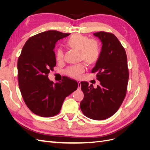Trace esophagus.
Wrapping results in <instances>:
<instances>
[{"mask_svg": "<svg viewBox=\"0 0 150 150\" xmlns=\"http://www.w3.org/2000/svg\"><path fill=\"white\" fill-rule=\"evenodd\" d=\"M81 83H80V82H78V89H81Z\"/></svg>", "mask_w": 150, "mask_h": 150, "instance_id": "obj_1", "label": "esophagus"}]
</instances>
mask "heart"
Instances as JSON below:
<instances>
[{
    "label": "heart",
    "instance_id": "b5f03b06",
    "mask_svg": "<svg viewBox=\"0 0 150 150\" xmlns=\"http://www.w3.org/2000/svg\"><path fill=\"white\" fill-rule=\"evenodd\" d=\"M66 46L75 51H79L80 61H83L86 64L94 65L99 60L101 55V46L96 39H89L88 36L80 34L72 35L66 41ZM64 54L61 49L56 52V60L60 62L63 59ZM85 71L83 64L70 66L66 71V74L74 78H79L80 75Z\"/></svg>",
    "mask_w": 150,
    "mask_h": 150
}]
</instances>
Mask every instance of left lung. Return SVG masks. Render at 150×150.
Masks as SVG:
<instances>
[{"label":"left lung","instance_id":"obj_1","mask_svg":"<svg viewBox=\"0 0 150 150\" xmlns=\"http://www.w3.org/2000/svg\"><path fill=\"white\" fill-rule=\"evenodd\" d=\"M103 44L101 55L92 72H96L100 84L94 88L93 84L81 82L84 98L80 108L83 114L90 119L103 120L118 110L126 96L129 71L127 56L116 36L110 33H94Z\"/></svg>","mask_w":150,"mask_h":150}]
</instances>
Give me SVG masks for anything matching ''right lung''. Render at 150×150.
<instances>
[{
	"label": "right lung",
	"mask_w": 150,
	"mask_h": 150,
	"mask_svg": "<svg viewBox=\"0 0 150 150\" xmlns=\"http://www.w3.org/2000/svg\"><path fill=\"white\" fill-rule=\"evenodd\" d=\"M69 34L47 30L32 36L25 43L18 59V81L22 98L29 110L42 117L60 112L63 101L78 88L76 81L64 77L54 83L48 78L56 65L54 49L58 40Z\"/></svg>",
	"instance_id": "obj_1"
}]
</instances>
